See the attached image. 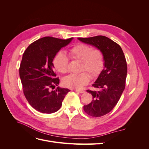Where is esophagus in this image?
<instances>
[{
    "mask_svg": "<svg viewBox=\"0 0 149 149\" xmlns=\"http://www.w3.org/2000/svg\"><path fill=\"white\" fill-rule=\"evenodd\" d=\"M74 91H76V92L79 93H84L85 91H83V90H79V89H74Z\"/></svg>",
    "mask_w": 149,
    "mask_h": 149,
    "instance_id": "34e87169",
    "label": "esophagus"
}]
</instances>
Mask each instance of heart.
<instances>
[{"label": "heart", "instance_id": "b5f03b06", "mask_svg": "<svg viewBox=\"0 0 149 149\" xmlns=\"http://www.w3.org/2000/svg\"><path fill=\"white\" fill-rule=\"evenodd\" d=\"M69 54L71 58L81 61V71L88 72L92 77H96L100 73L104 65V57L100 49H93L85 43H78L69 49ZM68 58L61 52H58L53 60L54 66L61 73H66L68 70ZM89 79V74L83 71L79 74H71L66 76L62 82L65 87L80 89Z\"/></svg>", "mask_w": 149, "mask_h": 149}]
</instances>
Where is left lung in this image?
I'll return each instance as SVG.
<instances>
[{
	"instance_id": "left-lung-1",
	"label": "left lung",
	"mask_w": 149,
	"mask_h": 149,
	"mask_svg": "<svg viewBox=\"0 0 149 149\" xmlns=\"http://www.w3.org/2000/svg\"><path fill=\"white\" fill-rule=\"evenodd\" d=\"M79 41L91 45L101 51L104 68L92 85L100 91L87 90L93 100L83 109L92 117H101L111 112L118 102L124 91L127 66L123 49L118 43L105 36L78 38Z\"/></svg>"
}]
</instances>
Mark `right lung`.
Instances as JSON below:
<instances>
[{
    "mask_svg": "<svg viewBox=\"0 0 149 149\" xmlns=\"http://www.w3.org/2000/svg\"><path fill=\"white\" fill-rule=\"evenodd\" d=\"M72 40L43 37L31 43L23 54L19 74L24 95L31 107L42 113L51 114L59 110L70 91L60 87L54 91L49 89H54L60 83L59 78H55L54 58Z\"/></svg>",
    "mask_w": 149,
    "mask_h": 149,
    "instance_id": "1",
    "label": "right lung"
}]
</instances>
